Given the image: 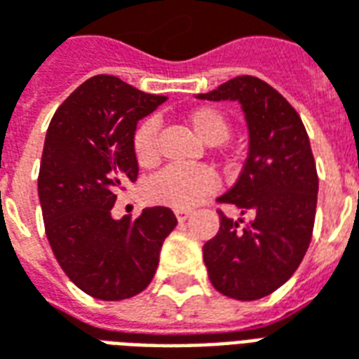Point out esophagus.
<instances>
[{"label":"esophagus","instance_id":"esophagus-1","mask_svg":"<svg viewBox=\"0 0 359 359\" xmlns=\"http://www.w3.org/2000/svg\"><path fill=\"white\" fill-rule=\"evenodd\" d=\"M190 213H192V210H175V215H177L179 221H187L190 217Z\"/></svg>","mask_w":359,"mask_h":359}]
</instances>
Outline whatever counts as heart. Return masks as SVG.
<instances>
[{
  "label": "heart",
  "instance_id": "heart-1",
  "mask_svg": "<svg viewBox=\"0 0 359 359\" xmlns=\"http://www.w3.org/2000/svg\"><path fill=\"white\" fill-rule=\"evenodd\" d=\"M188 123L205 144H221L231 134L229 118L215 107H198L188 113ZM159 125L154 117L144 118L133 134V154L140 167L149 169L159 161L157 148ZM215 177L208 167L171 165L148 182V198L151 202L187 210L213 192Z\"/></svg>",
  "mask_w": 359,
  "mask_h": 359
}]
</instances>
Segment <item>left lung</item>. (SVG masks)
<instances>
[{"mask_svg":"<svg viewBox=\"0 0 359 359\" xmlns=\"http://www.w3.org/2000/svg\"><path fill=\"white\" fill-rule=\"evenodd\" d=\"M200 100L242 105L250 133L248 159L234 187L217 198L252 221L241 226L219 210V233L203 244L215 290L234 300H259L298 269L308 252L317 208L316 159L300 115L256 76H236Z\"/></svg>","mask_w":359,"mask_h":359,"instance_id":"1","label":"left lung"}]
</instances>
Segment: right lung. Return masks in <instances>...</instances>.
Returning <instances> with one entry per match:
<instances>
[{"label":"right lung","mask_w":359,"mask_h":359,"mask_svg":"<svg viewBox=\"0 0 359 359\" xmlns=\"http://www.w3.org/2000/svg\"><path fill=\"white\" fill-rule=\"evenodd\" d=\"M163 102L165 95L97 74L59 105L48 126L38 175L46 234L67 277L100 300L140 294L177 226L161 205L136 219L111 217L118 190L138 179L136 125Z\"/></svg>","instance_id":"1"}]
</instances>
